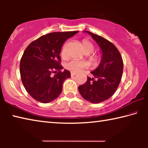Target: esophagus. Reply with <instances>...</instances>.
Listing matches in <instances>:
<instances>
[{
  "label": "esophagus",
  "mask_w": 148,
  "mask_h": 148,
  "mask_svg": "<svg viewBox=\"0 0 148 148\" xmlns=\"http://www.w3.org/2000/svg\"><path fill=\"white\" fill-rule=\"evenodd\" d=\"M76 75V73H75V72H71V76H74Z\"/></svg>",
  "instance_id": "esophagus-1"
}]
</instances>
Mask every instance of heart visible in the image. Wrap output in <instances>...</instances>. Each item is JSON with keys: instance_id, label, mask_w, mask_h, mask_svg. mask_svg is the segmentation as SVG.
I'll return each mask as SVG.
<instances>
[{"instance_id": "b5f03b06", "label": "heart", "mask_w": 148, "mask_h": 148, "mask_svg": "<svg viewBox=\"0 0 148 148\" xmlns=\"http://www.w3.org/2000/svg\"><path fill=\"white\" fill-rule=\"evenodd\" d=\"M82 46L85 52L87 54L92 53L94 51V46L91 42L87 40H84L82 42ZM61 56L62 57H66V53L64 48L61 51ZM88 67L87 62L82 61H77V60H71L66 64V68L72 72H78L81 71L82 69Z\"/></svg>"}]
</instances>
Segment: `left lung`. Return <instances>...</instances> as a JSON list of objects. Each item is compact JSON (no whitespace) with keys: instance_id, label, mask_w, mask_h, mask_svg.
<instances>
[{"instance_id":"left-lung-1","label":"left lung","mask_w":148,"mask_h":148,"mask_svg":"<svg viewBox=\"0 0 148 148\" xmlns=\"http://www.w3.org/2000/svg\"><path fill=\"white\" fill-rule=\"evenodd\" d=\"M85 32L99 45L102 57L99 66L91 72L94 77H87V82L79 86L78 90L84 99L97 104L110 99L116 92L122 77L123 62L113 44L99 35Z\"/></svg>"}]
</instances>
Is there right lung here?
<instances>
[{
    "instance_id": "right-lung-1",
    "label": "right lung",
    "mask_w": 148,
    "mask_h": 148,
    "mask_svg": "<svg viewBox=\"0 0 148 148\" xmlns=\"http://www.w3.org/2000/svg\"><path fill=\"white\" fill-rule=\"evenodd\" d=\"M77 32H51L31 42L25 50L19 66L21 81L36 101L49 103L61 93L62 84L71 77V72H61L59 55L64 42Z\"/></svg>"
}]
</instances>
